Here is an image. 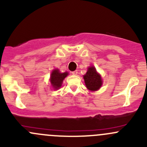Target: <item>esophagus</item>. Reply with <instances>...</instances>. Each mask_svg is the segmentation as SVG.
I'll return each mask as SVG.
<instances>
[{
    "label": "esophagus",
    "mask_w": 147,
    "mask_h": 147,
    "mask_svg": "<svg viewBox=\"0 0 147 147\" xmlns=\"http://www.w3.org/2000/svg\"><path fill=\"white\" fill-rule=\"evenodd\" d=\"M72 74L73 75H77L78 74V70H75L73 71V72H72Z\"/></svg>",
    "instance_id": "obj_1"
}]
</instances>
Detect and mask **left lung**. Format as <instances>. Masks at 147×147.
I'll return each mask as SVG.
<instances>
[{
  "label": "left lung",
  "mask_w": 147,
  "mask_h": 147,
  "mask_svg": "<svg viewBox=\"0 0 147 147\" xmlns=\"http://www.w3.org/2000/svg\"><path fill=\"white\" fill-rule=\"evenodd\" d=\"M84 83L90 91H97L102 85V80L101 75L97 72L94 66L89 67L87 72L83 76Z\"/></svg>",
  "instance_id": "left-lung-1"
}]
</instances>
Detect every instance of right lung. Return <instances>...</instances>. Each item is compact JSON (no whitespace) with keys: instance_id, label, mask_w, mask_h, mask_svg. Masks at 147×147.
I'll list each match as a JSON object with an SVG mask.
<instances>
[{"instance_id":"add662e5","label":"right lung","mask_w":147,"mask_h":147,"mask_svg":"<svg viewBox=\"0 0 147 147\" xmlns=\"http://www.w3.org/2000/svg\"><path fill=\"white\" fill-rule=\"evenodd\" d=\"M68 75L67 72L63 73L59 71L58 69H55L52 71L50 75V83L54 90H58L61 87L63 80Z\"/></svg>"}]
</instances>
